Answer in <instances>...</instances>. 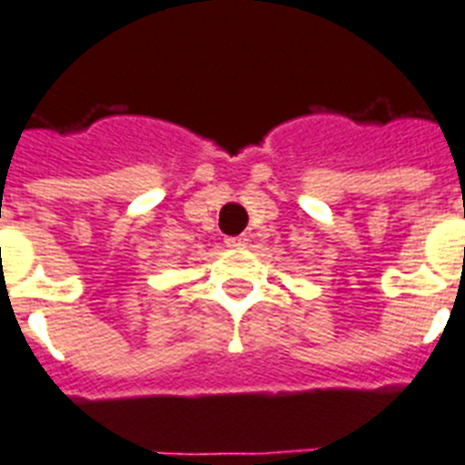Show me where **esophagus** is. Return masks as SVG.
Listing matches in <instances>:
<instances>
[{
    "mask_svg": "<svg viewBox=\"0 0 465 465\" xmlns=\"http://www.w3.org/2000/svg\"><path fill=\"white\" fill-rule=\"evenodd\" d=\"M229 248H245V243H248V239L245 236H229V239L224 241Z\"/></svg>",
    "mask_w": 465,
    "mask_h": 465,
    "instance_id": "1",
    "label": "esophagus"
}]
</instances>
